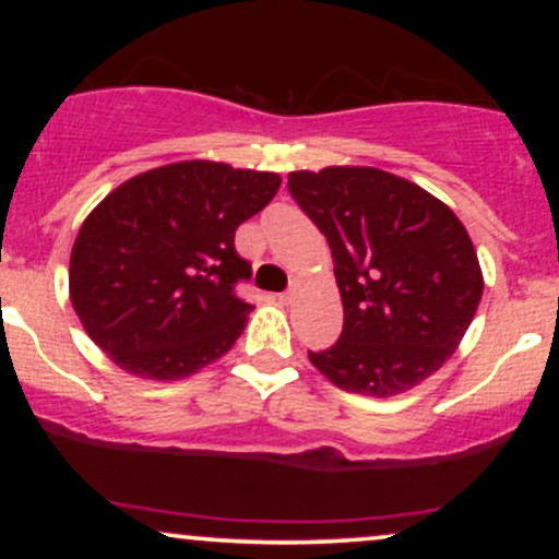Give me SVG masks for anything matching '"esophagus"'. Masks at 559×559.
Segmentation results:
<instances>
[{
    "label": "esophagus",
    "instance_id": "obj_1",
    "mask_svg": "<svg viewBox=\"0 0 559 559\" xmlns=\"http://www.w3.org/2000/svg\"><path fill=\"white\" fill-rule=\"evenodd\" d=\"M294 299V292H284V294H278V301H284V305H288V301Z\"/></svg>",
    "mask_w": 559,
    "mask_h": 559
}]
</instances>
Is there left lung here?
Segmentation results:
<instances>
[{
  "label": "left lung",
  "mask_w": 559,
  "mask_h": 559,
  "mask_svg": "<svg viewBox=\"0 0 559 559\" xmlns=\"http://www.w3.org/2000/svg\"><path fill=\"white\" fill-rule=\"evenodd\" d=\"M288 191L329 239L342 338L310 362L352 394H404L463 342L484 294L460 217L418 183L368 165L288 173Z\"/></svg>",
  "instance_id": "left-lung-1"
}]
</instances>
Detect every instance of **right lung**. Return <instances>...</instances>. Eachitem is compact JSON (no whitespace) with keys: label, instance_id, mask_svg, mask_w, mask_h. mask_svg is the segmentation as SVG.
Returning a JSON list of instances; mask_svg holds the SVG:
<instances>
[{"label":"right lung","instance_id":"right-lung-1","mask_svg":"<svg viewBox=\"0 0 559 559\" xmlns=\"http://www.w3.org/2000/svg\"><path fill=\"white\" fill-rule=\"evenodd\" d=\"M278 173L183 159L128 178L86 215L70 252L83 331L126 373L178 381L221 360L252 305L236 228L275 197Z\"/></svg>","mask_w":559,"mask_h":559}]
</instances>
